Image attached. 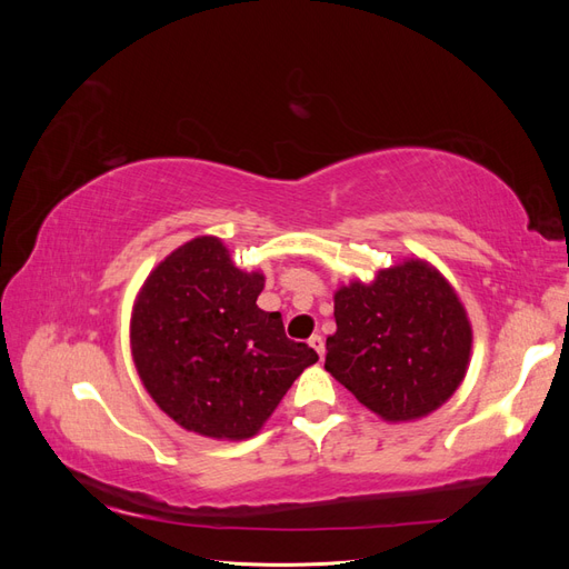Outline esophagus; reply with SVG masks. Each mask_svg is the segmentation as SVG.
Wrapping results in <instances>:
<instances>
[{"label":"esophagus","instance_id":"obj_1","mask_svg":"<svg viewBox=\"0 0 569 569\" xmlns=\"http://www.w3.org/2000/svg\"><path fill=\"white\" fill-rule=\"evenodd\" d=\"M308 343H311V347L318 351V356H320V358L325 356V341H322V337H320V335H313L311 339H308Z\"/></svg>","mask_w":569,"mask_h":569}]
</instances>
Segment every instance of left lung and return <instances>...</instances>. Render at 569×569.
<instances>
[{
	"label": "left lung",
	"instance_id": "8db88e82",
	"mask_svg": "<svg viewBox=\"0 0 569 569\" xmlns=\"http://www.w3.org/2000/svg\"><path fill=\"white\" fill-rule=\"evenodd\" d=\"M337 332L325 370L389 422L427 416L453 396L470 363L472 327L453 287L422 261L377 272L335 295Z\"/></svg>",
	"mask_w": 569,
	"mask_h": 569
}]
</instances>
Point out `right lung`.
<instances>
[{
	"label": "right lung",
	"mask_w": 569,
	"mask_h": 569,
	"mask_svg": "<svg viewBox=\"0 0 569 569\" xmlns=\"http://www.w3.org/2000/svg\"><path fill=\"white\" fill-rule=\"evenodd\" d=\"M261 272H242L216 237H197L153 270L130 341L151 399L189 432L249 439L318 353L256 306Z\"/></svg>",
	"instance_id": "obj_1"
}]
</instances>
